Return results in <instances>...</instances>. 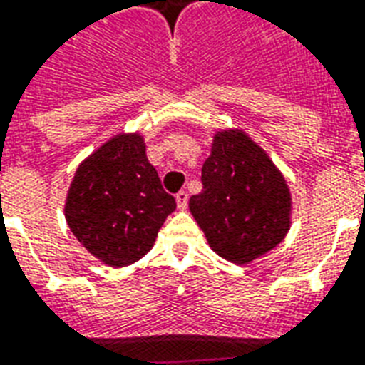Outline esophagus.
Instances as JSON below:
<instances>
[{
  "label": "esophagus",
  "mask_w": 365,
  "mask_h": 365,
  "mask_svg": "<svg viewBox=\"0 0 365 365\" xmlns=\"http://www.w3.org/2000/svg\"><path fill=\"white\" fill-rule=\"evenodd\" d=\"M187 201H189L187 191H180V193L176 195V202L180 210H185V208H187Z\"/></svg>",
  "instance_id": "34e87169"
}]
</instances>
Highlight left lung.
Returning <instances> with one entry per match:
<instances>
[{"mask_svg": "<svg viewBox=\"0 0 365 365\" xmlns=\"http://www.w3.org/2000/svg\"><path fill=\"white\" fill-rule=\"evenodd\" d=\"M202 191L189 210L216 255L249 264L282 243L291 193L282 172L241 130L218 132L201 170Z\"/></svg>", "mask_w": 365, "mask_h": 365, "instance_id": "obj_1", "label": "left lung"}]
</instances>
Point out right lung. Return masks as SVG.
Instances as JSON below:
<instances>
[{
  "label": "right lung",
  "mask_w": 365,
  "mask_h": 365,
  "mask_svg": "<svg viewBox=\"0 0 365 365\" xmlns=\"http://www.w3.org/2000/svg\"><path fill=\"white\" fill-rule=\"evenodd\" d=\"M176 199L163 189L139 133L108 139L78 166L66 197L71 232L101 262L122 268L151 250Z\"/></svg>",
  "instance_id": "obj_1"
}]
</instances>
